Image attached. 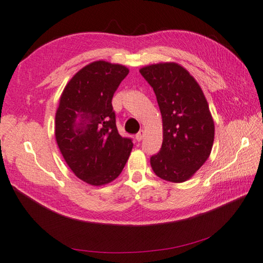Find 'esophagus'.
I'll return each instance as SVG.
<instances>
[{
	"mask_svg": "<svg viewBox=\"0 0 263 263\" xmlns=\"http://www.w3.org/2000/svg\"><path fill=\"white\" fill-rule=\"evenodd\" d=\"M143 137H145V131L143 130H140L139 131L137 135H136V139H137V141H141L142 139H143Z\"/></svg>",
	"mask_w": 263,
	"mask_h": 263,
	"instance_id": "esophagus-1",
	"label": "esophagus"
}]
</instances>
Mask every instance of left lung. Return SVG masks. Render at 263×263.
<instances>
[{"label": "left lung", "mask_w": 263, "mask_h": 263, "mask_svg": "<svg viewBox=\"0 0 263 263\" xmlns=\"http://www.w3.org/2000/svg\"><path fill=\"white\" fill-rule=\"evenodd\" d=\"M156 95L163 121L162 148L151 157L153 171L170 182H183L206 162L214 122L202 89L187 69L161 63L140 69Z\"/></svg>", "instance_id": "8db88e82"}]
</instances>
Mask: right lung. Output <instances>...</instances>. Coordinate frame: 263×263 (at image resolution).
Segmentation results:
<instances>
[{"label":"right lung","instance_id":"add662e5","mask_svg":"<svg viewBox=\"0 0 263 263\" xmlns=\"http://www.w3.org/2000/svg\"><path fill=\"white\" fill-rule=\"evenodd\" d=\"M128 74L125 66L104 60L83 67L60 97L54 135L67 165L92 186L120 176L132 151L130 138L120 136L111 99Z\"/></svg>","mask_w":263,"mask_h":263}]
</instances>
